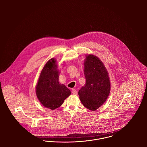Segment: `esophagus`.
I'll return each mask as SVG.
<instances>
[{
  "instance_id": "obj_1",
  "label": "esophagus",
  "mask_w": 147,
  "mask_h": 147,
  "mask_svg": "<svg viewBox=\"0 0 147 147\" xmlns=\"http://www.w3.org/2000/svg\"><path fill=\"white\" fill-rule=\"evenodd\" d=\"M71 92H72V93H73V94H74V95H77V94H78L77 90H76V89H72Z\"/></svg>"
}]
</instances>
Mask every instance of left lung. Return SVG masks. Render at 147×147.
<instances>
[{"label":"left lung","mask_w":147,"mask_h":147,"mask_svg":"<svg viewBox=\"0 0 147 147\" xmlns=\"http://www.w3.org/2000/svg\"><path fill=\"white\" fill-rule=\"evenodd\" d=\"M84 65L86 83L78 95L84 107L95 111L104 104L110 94V78L104 64L96 56L86 55Z\"/></svg>","instance_id":"left-lung-1"}]
</instances>
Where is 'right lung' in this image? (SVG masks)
I'll list each match as a JSON object with an SVG mask.
<instances>
[{
  "mask_svg": "<svg viewBox=\"0 0 147 147\" xmlns=\"http://www.w3.org/2000/svg\"><path fill=\"white\" fill-rule=\"evenodd\" d=\"M59 71L55 58L46 63L40 73L36 86V94L44 107L55 110L60 107L71 91L59 82Z\"/></svg>",
  "mask_w": 147,
  "mask_h": 147,
  "instance_id": "add662e5",
  "label": "right lung"
}]
</instances>
